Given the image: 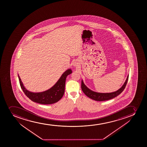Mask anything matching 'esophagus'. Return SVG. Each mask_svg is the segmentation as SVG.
Masks as SVG:
<instances>
[{
	"label": "esophagus",
	"instance_id": "obj_1",
	"mask_svg": "<svg viewBox=\"0 0 147 147\" xmlns=\"http://www.w3.org/2000/svg\"><path fill=\"white\" fill-rule=\"evenodd\" d=\"M78 65L77 63L76 62H75L74 63V64H73V65L74 66H75V67H77Z\"/></svg>",
	"mask_w": 147,
	"mask_h": 147
}]
</instances>
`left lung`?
I'll use <instances>...</instances> for the list:
<instances>
[{
    "mask_svg": "<svg viewBox=\"0 0 147 147\" xmlns=\"http://www.w3.org/2000/svg\"><path fill=\"white\" fill-rule=\"evenodd\" d=\"M129 75L127 77V80L125 82L122 87L120 88L116 92H113L111 93H99L97 92H93L90 90L87 86L84 84L83 80L82 82V89L83 92L86 96L90 99L96 101H105V100H109L113 99L120 94L125 89V86L127 85V82L128 81Z\"/></svg>",
    "mask_w": 147,
    "mask_h": 147,
    "instance_id": "left-lung-1",
    "label": "left lung"
}]
</instances>
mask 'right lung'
<instances>
[{
  "label": "right lung",
  "mask_w": 147,
  "mask_h": 147,
  "mask_svg": "<svg viewBox=\"0 0 147 147\" xmlns=\"http://www.w3.org/2000/svg\"><path fill=\"white\" fill-rule=\"evenodd\" d=\"M72 73L71 69L64 72L57 83L48 90L41 92H32L27 90L23 85L19 74V82L22 90L31 100L42 105H50L55 103L62 98L65 92V80L68 75Z\"/></svg>",
  "instance_id": "add662e5"
}]
</instances>
